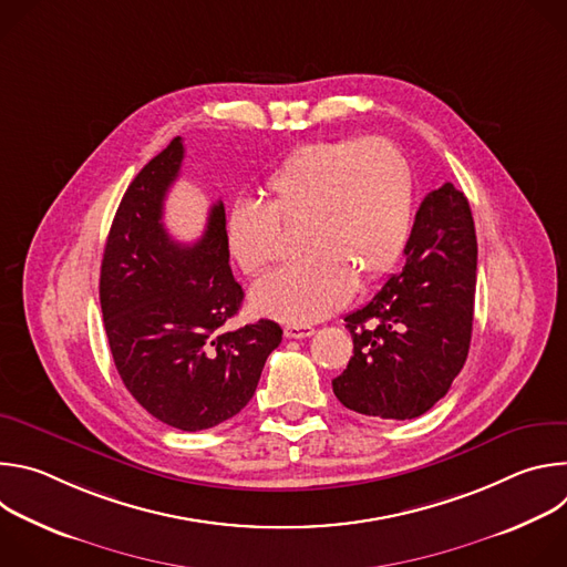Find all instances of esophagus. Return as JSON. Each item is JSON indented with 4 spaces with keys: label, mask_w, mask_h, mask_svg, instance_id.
Wrapping results in <instances>:
<instances>
[{
    "label": "esophagus",
    "mask_w": 567,
    "mask_h": 567,
    "mask_svg": "<svg viewBox=\"0 0 567 567\" xmlns=\"http://www.w3.org/2000/svg\"><path fill=\"white\" fill-rule=\"evenodd\" d=\"M285 337L287 339H309V337H313V328H309V326H287Z\"/></svg>",
    "instance_id": "34e87169"
}]
</instances>
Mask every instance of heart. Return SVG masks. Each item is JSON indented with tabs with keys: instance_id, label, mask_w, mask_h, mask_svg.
Listing matches in <instances>:
<instances>
[{
	"instance_id": "obj_1",
	"label": "heart",
	"mask_w": 567,
	"mask_h": 567,
	"mask_svg": "<svg viewBox=\"0 0 567 567\" xmlns=\"http://www.w3.org/2000/svg\"><path fill=\"white\" fill-rule=\"evenodd\" d=\"M413 171L388 138H337L298 147L269 179V206L239 204L228 249L247 274L282 256V228H302L305 260L254 285L258 313L313 322L341 309L357 282L385 276L409 241Z\"/></svg>"
}]
</instances>
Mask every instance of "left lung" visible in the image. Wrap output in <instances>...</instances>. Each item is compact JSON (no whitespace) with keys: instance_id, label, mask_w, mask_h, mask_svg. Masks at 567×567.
<instances>
[{"instance_id":"1","label":"left lung","mask_w":567,"mask_h":567,"mask_svg":"<svg viewBox=\"0 0 567 567\" xmlns=\"http://www.w3.org/2000/svg\"><path fill=\"white\" fill-rule=\"evenodd\" d=\"M477 241L453 184L429 193L403 249V269L346 316L354 354L332 381L346 409L381 420L431 411L460 374L473 330Z\"/></svg>"}]
</instances>
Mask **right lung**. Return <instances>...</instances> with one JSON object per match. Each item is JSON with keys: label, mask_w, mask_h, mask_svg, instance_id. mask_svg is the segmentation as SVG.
<instances>
[{"label": "right lung", "mask_w": 567, "mask_h": 567, "mask_svg": "<svg viewBox=\"0 0 567 567\" xmlns=\"http://www.w3.org/2000/svg\"><path fill=\"white\" fill-rule=\"evenodd\" d=\"M182 161L177 136L127 186L103 254L101 309L130 394L154 420L195 433L247 406L282 330L267 318L221 330L245 298L228 265L224 204L210 206L193 245L164 226Z\"/></svg>", "instance_id": "add662e5"}]
</instances>
